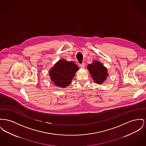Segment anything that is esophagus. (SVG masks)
I'll list each match as a JSON object with an SVG mask.
<instances>
[{"instance_id":"34e87169","label":"esophagus","mask_w":146,"mask_h":146,"mask_svg":"<svg viewBox=\"0 0 146 146\" xmlns=\"http://www.w3.org/2000/svg\"><path fill=\"white\" fill-rule=\"evenodd\" d=\"M79 66H80V67L81 68H84V67H85V63H82V64H80V65H79Z\"/></svg>"}]
</instances>
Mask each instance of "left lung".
<instances>
[{"instance_id":"8db88e82","label":"left lung","mask_w":146,"mask_h":146,"mask_svg":"<svg viewBox=\"0 0 146 146\" xmlns=\"http://www.w3.org/2000/svg\"><path fill=\"white\" fill-rule=\"evenodd\" d=\"M87 69L95 82L98 84H103L109 75L106 68L98 60H94L88 64Z\"/></svg>"}]
</instances>
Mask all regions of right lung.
<instances>
[{
  "label": "right lung",
  "instance_id": "obj_1",
  "mask_svg": "<svg viewBox=\"0 0 146 146\" xmlns=\"http://www.w3.org/2000/svg\"><path fill=\"white\" fill-rule=\"evenodd\" d=\"M78 70L79 67L74 62L61 59L50 69L49 75L55 86L64 88L71 83Z\"/></svg>",
  "mask_w": 146,
  "mask_h": 146
}]
</instances>
